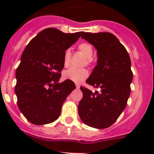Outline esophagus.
<instances>
[{
    "mask_svg": "<svg viewBox=\"0 0 154 154\" xmlns=\"http://www.w3.org/2000/svg\"><path fill=\"white\" fill-rule=\"evenodd\" d=\"M76 87H77V89H78V88H80V84H78V83H76Z\"/></svg>",
    "mask_w": 154,
    "mask_h": 154,
    "instance_id": "34e87169",
    "label": "esophagus"
}]
</instances>
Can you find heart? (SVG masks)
<instances>
[{
    "label": "heart",
    "instance_id": "b5f03b06",
    "mask_svg": "<svg viewBox=\"0 0 154 154\" xmlns=\"http://www.w3.org/2000/svg\"><path fill=\"white\" fill-rule=\"evenodd\" d=\"M79 51L84 54L87 57V63H91L92 62V57L94 55V49L90 43L82 42L80 43L77 47ZM71 58V51L67 49L63 54V65L64 67L69 66ZM88 76V71L85 68H76V67H70V68L65 70L63 72V77L66 80H73L74 82H81L85 80Z\"/></svg>",
    "mask_w": 154,
    "mask_h": 154
}]
</instances>
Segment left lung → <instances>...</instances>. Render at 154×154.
Here are the masks:
<instances>
[{"mask_svg": "<svg viewBox=\"0 0 154 154\" xmlns=\"http://www.w3.org/2000/svg\"><path fill=\"white\" fill-rule=\"evenodd\" d=\"M81 38L97 51V64L86 83L100 92L80 87V119L89 127L104 129L117 120L127 106L133 80L131 58L117 37L108 32L84 33Z\"/></svg>", "mask_w": 154, "mask_h": 154, "instance_id": "obj_1", "label": "left lung"}]
</instances>
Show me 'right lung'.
I'll use <instances>...</instances> for the list:
<instances>
[{
    "label": "right lung",
    "instance_id": "1",
    "mask_svg": "<svg viewBox=\"0 0 154 154\" xmlns=\"http://www.w3.org/2000/svg\"><path fill=\"white\" fill-rule=\"evenodd\" d=\"M82 34L44 29L23 51L16 70L15 94L19 110L30 123L51 124L60 116L63 102L76 87L70 80L58 82L63 54Z\"/></svg>",
    "mask_w": 154,
    "mask_h": 154
}]
</instances>
